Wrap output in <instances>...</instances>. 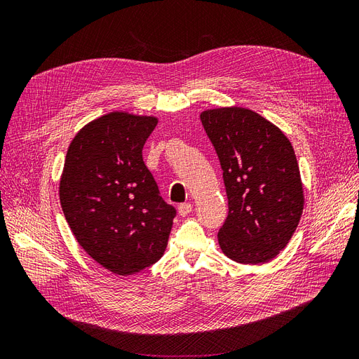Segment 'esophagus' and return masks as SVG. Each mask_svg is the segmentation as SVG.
Segmentation results:
<instances>
[{"instance_id":"esophagus-1","label":"esophagus","mask_w":359,"mask_h":359,"mask_svg":"<svg viewBox=\"0 0 359 359\" xmlns=\"http://www.w3.org/2000/svg\"><path fill=\"white\" fill-rule=\"evenodd\" d=\"M191 211H193V205H191V203H181V205L178 206V214H180L181 217L189 215Z\"/></svg>"}]
</instances>
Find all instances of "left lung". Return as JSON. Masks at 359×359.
Returning <instances> with one entry per match:
<instances>
[{
    "label": "left lung",
    "instance_id": "1",
    "mask_svg": "<svg viewBox=\"0 0 359 359\" xmlns=\"http://www.w3.org/2000/svg\"><path fill=\"white\" fill-rule=\"evenodd\" d=\"M201 121L229 201L217 235L222 252L238 264H266L287 245L304 210L295 151L277 126L247 107L203 111Z\"/></svg>",
    "mask_w": 359,
    "mask_h": 359
}]
</instances>
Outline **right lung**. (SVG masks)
I'll return each instance as SVG.
<instances>
[{"instance_id":"add662e5","label":"right lung","mask_w":359,"mask_h":359,"mask_svg":"<svg viewBox=\"0 0 359 359\" xmlns=\"http://www.w3.org/2000/svg\"><path fill=\"white\" fill-rule=\"evenodd\" d=\"M156 116L109 112L83 126L69 145L60 202L76 241L116 276L156 264L177 211L161 199L142 148Z\"/></svg>"}]
</instances>
